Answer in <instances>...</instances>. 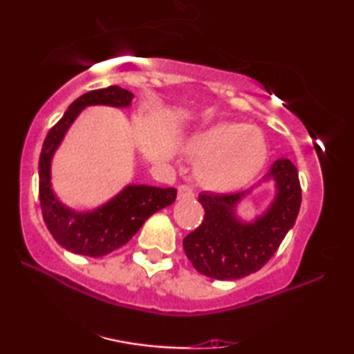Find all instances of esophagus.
<instances>
[{"label": "esophagus", "mask_w": 354, "mask_h": 354, "mask_svg": "<svg viewBox=\"0 0 354 354\" xmlns=\"http://www.w3.org/2000/svg\"><path fill=\"white\" fill-rule=\"evenodd\" d=\"M193 196H195V193H193L190 187H188V185L178 187V198H180V200H185V198L190 200V198H193Z\"/></svg>", "instance_id": "obj_1"}]
</instances>
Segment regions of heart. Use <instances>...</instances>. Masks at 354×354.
<instances>
[{"label":"heart","instance_id":"b5f03b06","mask_svg":"<svg viewBox=\"0 0 354 354\" xmlns=\"http://www.w3.org/2000/svg\"><path fill=\"white\" fill-rule=\"evenodd\" d=\"M188 153L196 161V177L203 187L230 193L254 180L268 159V145L256 129L221 122L193 135Z\"/></svg>","mask_w":354,"mask_h":354}]
</instances>
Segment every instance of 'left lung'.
Returning a JSON list of instances; mask_svg holds the SVG:
<instances>
[{"instance_id": "8db88e82", "label": "left lung", "mask_w": 354, "mask_h": 354, "mask_svg": "<svg viewBox=\"0 0 354 354\" xmlns=\"http://www.w3.org/2000/svg\"><path fill=\"white\" fill-rule=\"evenodd\" d=\"M263 180H274L275 196L263 214L248 222L236 216V206L251 190L198 196L205 219L183 239L187 258L198 272L216 280H236L259 270L272 258L297 221L301 188L297 167L285 158L272 164Z\"/></svg>"}]
</instances>
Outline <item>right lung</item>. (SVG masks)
I'll return each mask as SVG.
<instances>
[{
	"label": "right lung",
	"mask_w": 354,
	"mask_h": 354,
	"mask_svg": "<svg viewBox=\"0 0 354 354\" xmlns=\"http://www.w3.org/2000/svg\"><path fill=\"white\" fill-rule=\"evenodd\" d=\"M133 93L118 85L82 95L48 132L38 162V193L41 214L53 239L75 254L101 258L127 243L145 221L176 201V188L130 183L104 205L91 211H75L57 200L51 185V161L67 130L88 106L129 108Z\"/></svg>",
	"instance_id": "right-lung-1"
}]
</instances>
